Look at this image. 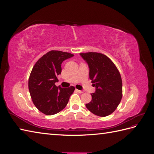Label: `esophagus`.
Returning a JSON list of instances; mask_svg holds the SVG:
<instances>
[{"instance_id":"1","label":"esophagus","mask_w":154,"mask_h":154,"mask_svg":"<svg viewBox=\"0 0 154 154\" xmlns=\"http://www.w3.org/2000/svg\"><path fill=\"white\" fill-rule=\"evenodd\" d=\"M76 91H77L78 92H79V93H83V91H80V90H78V89H76Z\"/></svg>"}]
</instances>
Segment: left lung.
Segmentation results:
<instances>
[{"mask_svg":"<svg viewBox=\"0 0 154 154\" xmlns=\"http://www.w3.org/2000/svg\"><path fill=\"white\" fill-rule=\"evenodd\" d=\"M80 55L88 65L89 78L96 87L86 107L92 114L105 117L114 112L122 98L120 73L114 62L103 54L88 52Z\"/></svg>","mask_w":154,"mask_h":154,"instance_id":"obj_1","label":"left lung"}]
</instances>
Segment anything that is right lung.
Returning <instances> with one entry per match:
<instances>
[{
	"label": "right lung",
	"instance_id": "right-lung-1",
	"mask_svg": "<svg viewBox=\"0 0 154 154\" xmlns=\"http://www.w3.org/2000/svg\"><path fill=\"white\" fill-rule=\"evenodd\" d=\"M73 56L61 51H50L32 69L28 81L30 95L35 106L45 115H54L62 110L75 90L73 86L62 88L55 85L58 82L57 76L62 72V63Z\"/></svg>",
	"mask_w": 154,
	"mask_h": 154
}]
</instances>
